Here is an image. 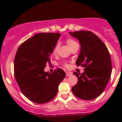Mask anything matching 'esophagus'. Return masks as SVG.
<instances>
[{
    "label": "esophagus",
    "mask_w": 122,
    "mask_h": 122,
    "mask_svg": "<svg viewBox=\"0 0 122 122\" xmlns=\"http://www.w3.org/2000/svg\"><path fill=\"white\" fill-rule=\"evenodd\" d=\"M72 75V73L71 72H66V76L67 77L69 76H71Z\"/></svg>",
    "instance_id": "1"
}]
</instances>
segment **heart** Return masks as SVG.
Wrapping results in <instances>:
<instances>
[{
    "label": "heart",
    "mask_w": 122,
    "mask_h": 122,
    "mask_svg": "<svg viewBox=\"0 0 122 122\" xmlns=\"http://www.w3.org/2000/svg\"><path fill=\"white\" fill-rule=\"evenodd\" d=\"M66 43L67 45L68 46V47H69V49L72 48V47L73 46H74L75 45L78 44V43H77L75 41L73 40H72V39H68V40H67L66 41ZM57 50H58V46L57 45V46H56L55 47H54V50H53V53H54V54L56 53L57 51Z\"/></svg>",
    "instance_id": "heart-1"
}]
</instances>
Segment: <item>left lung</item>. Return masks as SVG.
I'll return each instance as SVG.
<instances>
[{
  "label": "left lung",
  "instance_id": "left-lung-1",
  "mask_svg": "<svg viewBox=\"0 0 122 122\" xmlns=\"http://www.w3.org/2000/svg\"><path fill=\"white\" fill-rule=\"evenodd\" d=\"M69 33L79 41L81 45L76 64L85 67L81 74L73 72L78 82L72 87V92L81 99L92 100L103 93L110 79L112 64L110 53L103 42L91 31Z\"/></svg>",
  "mask_w": 122,
  "mask_h": 122
}]
</instances>
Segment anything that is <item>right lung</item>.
I'll return each instance as SVG.
<instances>
[{
    "mask_svg": "<svg viewBox=\"0 0 122 122\" xmlns=\"http://www.w3.org/2000/svg\"><path fill=\"white\" fill-rule=\"evenodd\" d=\"M60 33H39L18 47L14 60V75L23 94L30 101L43 104L50 101L58 92L66 74L61 69L53 73L45 72Z\"/></svg>",
    "mask_w": 122,
    "mask_h": 122,
    "instance_id": "right-lung-1",
    "label": "right lung"
}]
</instances>
